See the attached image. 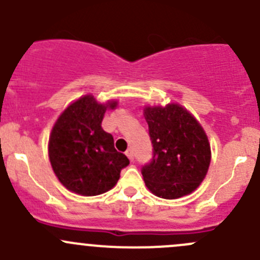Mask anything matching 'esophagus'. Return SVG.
<instances>
[{"label": "esophagus", "instance_id": "esophagus-1", "mask_svg": "<svg viewBox=\"0 0 260 260\" xmlns=\"http://www.w3.org/2000/svg\"><path fill=\"white\" fill-rule=\"evenodd\" d=\"M125 154H127V157L131 159V161H133V159H135V153H133V151L131 148L125 151Z\"/></svg>", "mask_w": 260, "mask_h": 260}]
</instances>
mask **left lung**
Segmentation results:
<instances>
[{
	"label": "left lung",
	"instance_id": "left-lung-1",
	"mask_svg": "<svg viewBox=\"0 0 260 260\" xmlns=\"http://www.w3.org/2000/svg\"><path fill=\"white\" fill-rule=\"evenodd\" d=\"M153 153L142 166V176L152 193L179 199L191 193L205 179L211 159L210 145L200 123L179 104L147 107Z\"/></svg>",
	"mask_w": 260,
	"mask_h": 260
}]
</instances>
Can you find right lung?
<instances>
[{"instance_id":"obj_1","label":"right lung","mask_w":260,"mask_h":260,"mask_svg":"<svg viewBox=\"0 0 260 260\" xmlns=\"http://www.w3.org/2000/svg\"><path fill=\"white\" fill-rule=\"evenodd\" d=\"M117 102L99 104L85 95L70 104L55 123L49 140V157L60 182L75 193L95 196L107 192L129 165L114 148L111 133L102 128L107 108Z\"/></svg>"}]
</instances>
